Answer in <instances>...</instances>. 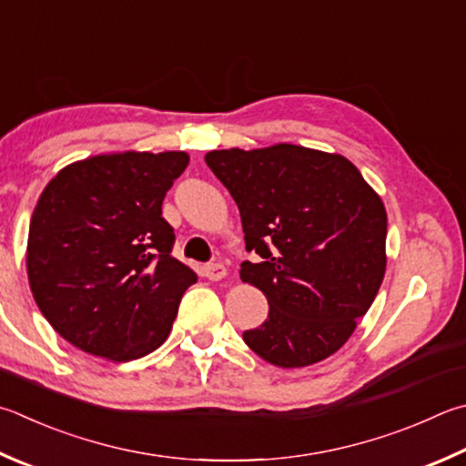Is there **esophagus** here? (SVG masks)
Wrapping results in <instances>:
<instances>
[{"instance_id":"34e87169","label":"esophagus","mask_w":466,"mask_h":466,"mask_svg":"<svg viewBox=\"0 0 466 466\" xmlns=\"http://www.w3.org/2000/svg\"><path fill=\"white\" fill-rule=\"evenodd\" d=\"M204 275L209 279V281H222V279L228 275V268L222 265V262H214V265L204 267Z\"/></svg>"}]
</instances>
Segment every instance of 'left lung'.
<instances>
[{
  "label": "left lung",
  "instance_id": "1",
  "mask_svg": "<svg viewBox=\"0 0 466 466\" xmlns=\"http://www.w3.org/2000/svg\"><path fill=\"white\" fill-rule=\"evenodd\" d=\"M208 167L240 209V279L268 301L265 324L242 334L262 360L301 369L332 357L367 314L385 277L387 211L336 152L279 145L226 148Z\"/></svg>",
  "mask_w": 466,
  "mask_h": 466
}]
</instances>
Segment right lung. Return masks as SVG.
I'll use <instances>...</instances> for the list:
<instances>
[{"label": "right lung", "instance_id": "obj_1", "mask_svg": "<svg viewBox=\"0 0 466 466\" xmlns=\"http://www.w3.org/2000/svg\"><path fill=\"white\" fill-rule=\"evenodd\" d=\"M183 150H122L61 168L30 219L26 270L42 316L66 342L114 362L167 340L193 268L171 257L163 199Z\"/></svg>", "mask_w": 466, "mask_h": 466}]
</instances>
